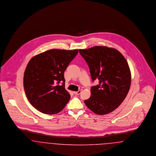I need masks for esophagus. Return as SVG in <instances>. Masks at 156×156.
<instances>
[{
	"instance_id": "esophagus-1",
	"label": "esophagus",
	"mask_w": 156,
	"mask_h": 156,
	"mask_svg": "<svg viewBox=\"0 0 156 156\" xmlns=\"http://www.w3.org/2000/svg\"><path fill=\"white\" fill-rule=\"evenodd\" d=\"M81 90H79V91H74L73 93H74V94H76V95H79V94L81 93Z\"/></svg>"
}]
</instances>
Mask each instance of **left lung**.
<instances>
[{
	"mask_svg": "<svg viewBox=\"0 0 156 156\" xmlns=\"http://www.w3.org/2000/svg\"><path fill=\"white\" fill-rule=\"evenodd\" d=\"M79 53L88 65L92 80L99 82L91 87V96L84 103L96 114L110 113L129 91L131 75L127 61L118 51L107 47L79 49Z\"/></svg>",
	"mask_w": 156,
	"mask_h": 156,
	"instance_id": "8db88e82",
	"label": "left lung"
}]
</instances>
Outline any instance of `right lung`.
<instances>
[{
    "label": "right lung",
    "mask_w": 156,
    "mask_h": 156,
    "mask_svg": "<svg viewBox=\"0 0 156 156\" xmlns=\"http://www.w3.org/2000/svg\"><path fill=\"white\" fill-rule=\"evenodd\" d=\"M77 53V49H51L28 62L24 75L25 93L31 105L41 112L57 114L69 101L64 72Z\"/></svg>",
    "instance_id": "right-lung-1"
}]
</instances>
